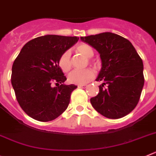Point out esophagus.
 Masks as SVG:
<instances>
[{
  "mask_svg": "<svg viewBox=\"0 0 156 156\" xmlns=\"http://www.w3.org/2000/svg\"><path fill=\"white\" fill-rule=\"evenodd\" d=\"M77 87L79 88H85L87 87V84H79Z\"/></svg>",
  "mask_w": 156,
  "mask_h": 156,
  "instance_id": "esophagus-1",
  "label": "esophagus"
}]
</instances>
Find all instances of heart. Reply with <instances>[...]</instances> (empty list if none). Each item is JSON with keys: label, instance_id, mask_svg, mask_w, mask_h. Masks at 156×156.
<instances>
[{"label": "heart", "instance_id": "1", "mask_svg": "<svg viewBox=\"0 0 156 156\" xmlns=\"http://www.w3.org/2000/svg\"><path fill=\"white\" fill-rule=\"evenodd\" d=\"M76 51L82 54L87 58H91L94 52L92 47L85 43L80 44L76 47ZM58 66L63 72H68L71 69V54L69 50L62 52L58 58ZM95 73L92 69L87 68L84 69H75L68 76V80L73 84H86L94 79Z\"/></svg>", "mask_w": 156, "mask_h": 156}]
</instances>
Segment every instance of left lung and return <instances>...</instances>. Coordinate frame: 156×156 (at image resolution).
I'll return each instance as SVG.
<instances>
[{
  "mask_svg": "<svg viewBox=\"0 0 156 156\" xmlns=\"http://www.w3.org/2000/svg\"><path fill=\"white\" fill-rule=\"evenodd\" d=\"M100 53L101 70L96 80L103 83L99 93L90 99L94 109L103 116L118 119L135 109L143 88L142 59L128 39L104 32L80 37Z\"/></svg>",
  "mask_w": 156,
  "mask_h": 156,
  "instance_id": "8db88e82",
  "label": "left lung"
}]
</instances>
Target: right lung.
<instances>
[{"label": "right lung", "mask_w": 156, "mask_h": 156, "mask_svg": "<svg viewBox=\"0 0 156 156\" xmlns=\"http://www.w3.org/2000/svg\"><path fill=\"white\" fill-rule=\"evenodd\" d=\"M78 37L47 35L27 42L12 66L11 84L22 110L33 119L52 121L68 107L73 84L66 80L58 60ZM55 83L57 87H53Z\"/></svg>", "instance_id": "obj_1"}]
</instances>
